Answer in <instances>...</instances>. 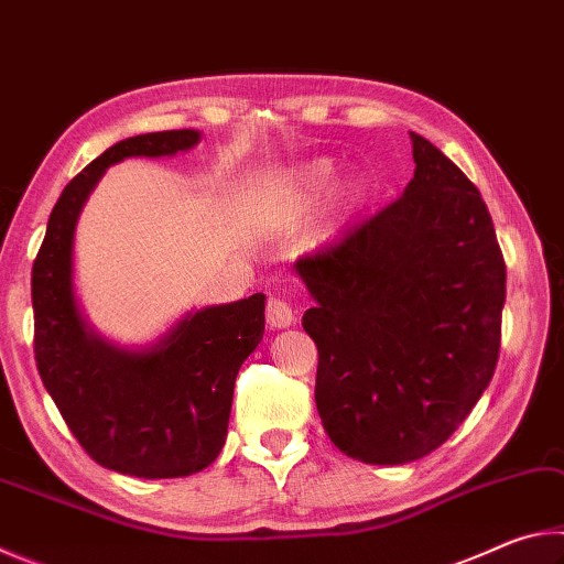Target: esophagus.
Masks as SVG:
<instances>
[{
  "instance_id": "obj_1",
  "label": "esophagus",
  "mask_w": 564,
  "mask_h": 564,
  "mask_svg": "<svg viewBox=\"0 0 564 564\" xmlns=\"http://www.w3.org/2000/svg\"><path fill=\"white\" fill-rule=\"evenodd\" d=\"M265 321H269L273 328L291 326L295 321L293 303L289 299H283V295H271L269 303H265Z\"/></svg>"
}]
</instances>
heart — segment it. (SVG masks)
I'll list each match as a JSON object with an SVG mask.
<instances>
[{
    "instance_id": "1",
    "label": "heart",
    "mask_w": 564,
    "mask_h": 564,
    "mask_svg": "<svg viewBox=\"0 0 564 564\" xmlns=\"http://www.w3.org/2000/svg\"><path fill=\"white\" fill-rule=\"evenodd\" d=\"M333 174H336V166H333V161H328V159H318V161H313V164L303 166L299 174L291 178V186H289L291 212L295 216L308 214L311 208L316 206L323 191H326V186L330 184ZM343 196L350 202V198L356 196V191L346 188V194Z\"/></svg>"
}]
</instances>
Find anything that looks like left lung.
Listing matches in <instances>:
<instances>
[{"label":"left lung","instance_id":"8db88e82","mask_svg":"<svg viewBox=\"0 0 564 564\" xmlns=\"http://www.w3.org/2000/svg\"><path fill=\"white\" fill-rule=\"evenodd\" d=\"M403 196L295 261L316 299V408L340 453L417 460L451 437L500 356L505 259L480 191L410 133Z\"/></svg>","mask_w":564,"mask_h":564}]
</instances>
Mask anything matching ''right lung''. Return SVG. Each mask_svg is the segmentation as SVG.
<instances>
[{"instance_id":"1","label":"right lung","mask_w":564,"mask_h":564,"mask_svg":"<svg viewBox=\"0 0 564 564\" xmlns=\"http://www.w3.org/2000/svg\"><path fill=\"white\" fill-rule=\"evenodd\" d=\"M198 131L123 139L76 174L54 204L32 265L34 358L72 435L94 463L133 477H186L226 443L236 376L263 338L265 295L212 305L147 352L111 348L84 326L72 289L74 226L104 169L127 156H169Z\"/></svg>"}]
</instances>
